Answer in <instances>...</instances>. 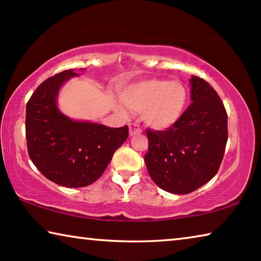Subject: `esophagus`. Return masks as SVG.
Returning <instances> with one entry per match:
<instances>
[{"mask_svg":"<svg viewBox=\"0 0 261 261\" xmlns=\"http://www.w3.org/2000/svg\"><path fill=\"white\" fill-rule=\"evenodd\" d=\"M129 132H130V136L140 135L141 129H140V126L137 124V123H131V124L129 125Z\"/></svg>","mask_w":261,"mask_h":261,"instance_id":"34e87169","label":"esophagus"}]
</instances>
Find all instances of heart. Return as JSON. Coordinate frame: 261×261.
<instances>
[{
  "mask_svg": "<svg viewBox=\"0 0 261 261\" xmlns=\"http://www.w3.org/2000/svg\"><path fill=\"white\" fill-rule=\"evenodd\" d=\"M121 100L132 112L143 113L144 121L149 127L167 130L182 116L188 93L179 82L149 79L123 88ZM117 110L126 115L122 106H117Z\"/></svg>",
  "mask_w": 261,
  "mask_h": 261,
  "instance_id": "heart-1",
  "label": "heart"
}]
</instances>
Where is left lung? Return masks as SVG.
Returning a JSON list of instances; mask_svg holds the SVG:
<instances>
[{
  "label": "left lung",
  "instance_id": "8db88e82",
  "mask_svg": "<svg viewBox=\"0 0 261 261\" xmlns=\"http://www.w3.org/2000/svg\"><path fill=\"white\" fill-rule=\"evenodd\" d=\"M192 103L166 131L146 130L148 174L159 188L175 194L199 189L218 173L228 140V115L216 91L192 76Z\"/></svg>",
  "mask_w": 261,
  "mask_h": 261
}]
</instances>
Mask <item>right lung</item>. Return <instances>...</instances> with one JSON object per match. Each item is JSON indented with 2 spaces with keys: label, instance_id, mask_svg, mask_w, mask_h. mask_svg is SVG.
Returning <instances> with one entry per match:
<instances>
[{
  "label": "right lung",
  "instance_id": "right-lung-1",
  "mask_svg": "<svg viewBox=\"0 0 261 261\" xmlns=\"http://www.w3.org/2000/svg\"><path fill=\"white\" fill-rule=\"evenodd\" d=\"M78 74L65 70L46 79L26 105L28 151L41 174L62 187L83 188L95 182L129 136L127 125L109 127L73 121L57 108L61 86Z\"/></svg>",
  "mask_w": 261,
  "mask_h": 261
}]
</instances>
